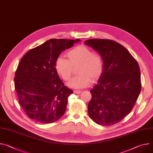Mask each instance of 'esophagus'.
Returning <instances> with one entry per match:
<instances>
[{
  "instance_id": "esophagus-1",
  "label": "esophagus",
  "mask_w": 153,
  "mask_h": 153,
  "mask_svg": "<svg viewBox=\"0 0 153 153\" xmlns=\"http://www.w3.org/2000/svg\"><path fill=\"white\" fill-rule=\"evenodd\" d=\"M74 93L75 94H80L82 93V91L80 90H74Z\"/></svg>"
}]
</instances>
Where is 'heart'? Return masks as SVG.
<instances>
[{"instance_id": "b5f03b06", "label": "heart", "mask_w": 153, "mask_h": 153, "mask_svg": "<svg viewBox=\"0 0 153 153\" xmlns=\"http://www.w3.org/2000/svg\"><path fill=\"white\" fill-rule=\"evenodd\" d=\"M68 60L60 56L55 62V68L58 74L65 81L70 80L73 67L79 65L76 76L68 83L74 88H82L88 86L93 80L100 77L103 70V63L101 56L84 45H79L71 49L67 53Z\"/></svg>"}]
</instances>
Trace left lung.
Returning <instances> with one entry per match:
<instances>
[{
    "label": "left lung",
    "instance_id": "8db88e82",
    "mask_svg": "<svg viewBox=\"0 0 153 153\" xmlns=\"http://www.w3.org/2000/svg\"><path fill=\"white\" fill-rule=\"evenodd\" d=\"M100 55L103 70L98 83L90 91V117L96 123L113 125L122 121L133 108L141 90L137 60L118 42L93 39L85 41Z\"/></svg>",
    "mask_w": 153,
    "mask_h": 153
}]
</instances>
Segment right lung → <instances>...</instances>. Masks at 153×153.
Segmentation results:
<instances>
[{"mask_svg": "<svg viewBox=\"0 0 153 153\" xmlns=\"http://www.w3.org/2000/svg\"><path fill=\"white\" fill-rule=\"evenodd\" d=\"M80 39H51L31 49L20 60L14 77L19 102L28 116L40 123H53L65 113L73 93L55 68L62 51Z\"/></svg>", "mask_w": 153, "mask_h": 153, "instance_id": "1", "label": "right lung"}]
</instances>
